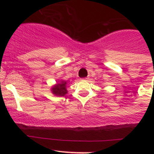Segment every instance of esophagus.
I'll list each match as a JSON object with an SVG mask.
<instances>
[{"label":"esophagus","instance_id":"34e87169","mask_svg":"<svg viewBox=\"0 0 154 154\" xmlns=\"http://www.w3.org/2000/svg\"><path fill=\"white\" fill-rule=\"evenodd\" d=\"M83 80H88V77H86V78H84V79H83Z\"/></svg>","mask_w":154,"mask_h":154}]
</instances>
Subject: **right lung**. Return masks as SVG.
Returning a JSON list of instances; mask_svg holds the SVG:
<instances>
[{
	"instance_id": "1",
	"label": "right lung",
	"mask_w": 154,
	"mask_h": 154,
	"mask_svg": "<svg viewBox=\"0 0 154 154\" xmlns=\"http://www.w3.org/2000/svg\"><path fill=\"white\" fill-rule=\"evenodd\" d=\"M51 91L53 94L58 97L66 95L68 93L67 82L63 80H59L55 85L51 87Z\"/></svg>"
}]
</instances>
